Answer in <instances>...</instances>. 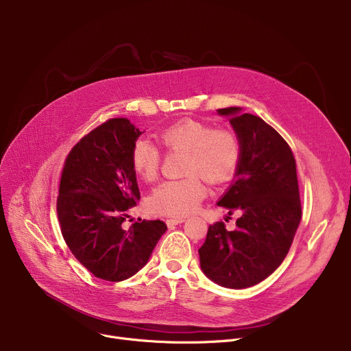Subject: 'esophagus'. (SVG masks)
<instances>
[{
    "label": "esophagus",
    "instance_id": "esophagus-1",
    "mask_svg": "<svg viewBox=\"0 0 351 351\" xmlns=\"http://www.w3.org/2000/svg\"><path fill=\"white\" fill-rule=\"evenodd\" d=\"M183 222H185V219H183V217H173V219L166 220V225H168L169 228H173V226H176V225L183 223Z\"/></svg>",
    "mask_w": 351,
    "mask_h": 351
}]
</instances>
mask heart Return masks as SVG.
<instances>
[{
	"instance_id": "obj_1",
	"label": "heart",
	"mask_w": 351,
	"mask_h": 351,
	"mask_svg": "<svg viewBox=\"0 0 351 351\" xmlns=\"http://www.w3.org/2000/svg\"><path fill=\"white\" fill-rule=\"evenodd\" d=\"M160 143L169 151L185 152L183 171L188 176L180 180L163 182L152 192L149 208L156 215L183 217L192 213L205 197L206 189L197 173L209 183L229 180L241 159V143L226 129H212L199 121H182L159 134ZM132 169L145 182L158 176L160 152L147 139H138L131 151Z\"/></svg>"
}]
</instances>
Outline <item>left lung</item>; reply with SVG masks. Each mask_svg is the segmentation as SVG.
Masks as SVG:
<instances>
[{
  "label": "left lung",
  "instance_id": "1",
  "mask_svg": "<svg viewBox=\"0 0 351 351\" xmlns=\"http://www.w3.org/2000/svg\"><path fill=\"white\" fill-rule=\"evenodd\" d=\"M217 115L229 119L241 143V159L216 205L229 215L241 212V217L230 232L222 222L209 226L199 261L216 285L246 289L282 265L299 228L296 160L286 141L262 118L237 106L217 109Z\"/></svg>",
  "mask_w": 351,
  "mask_h": 351
}]
</instances>
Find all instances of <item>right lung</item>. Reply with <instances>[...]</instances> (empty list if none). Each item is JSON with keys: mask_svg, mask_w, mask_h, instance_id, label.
Returning <instances> with one entry per match:
<instances>
[{"mask_svg": "<svg viewBox=\"0 0 351 351\" xmlns=\"http://www.w3.org/2000/svg\"><path fill=\"white\" fill-rule=\"evenodd\" d=\"M143 132L126 118L109 119L73 146L65 160L57 200L64 241L102 280L132 278L168 229L162 220L122 228L126 210L141 199L131 151Z\"/></svg>", "mask_w": 351, "mask_h": 351, "instance_id": "right-lung-1", "label": "right lung"}]
</instances>
